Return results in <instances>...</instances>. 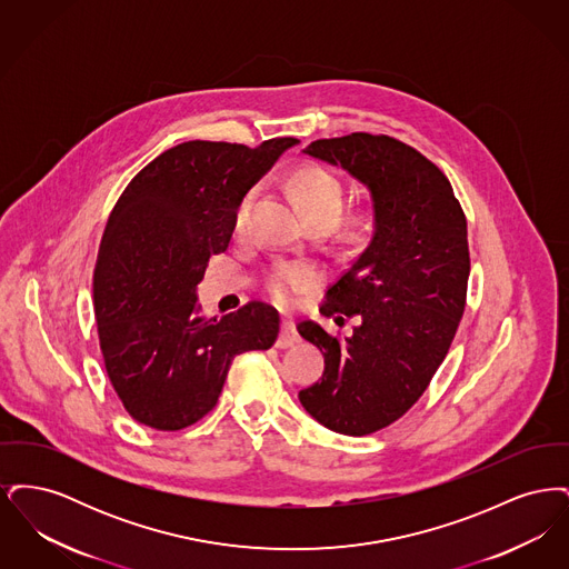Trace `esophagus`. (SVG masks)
<instances>
[{"label": "esophagus", "instance_id": "1", "mask_svg": "<svg viewBox=\"0 0 569 569\" xmlns=\"http://www.w3.org/2000/svg\"><path fill=\"white\" fill-rule=\"evenodd\" d=\"M295 343H298V332L297 328H295V322L288 320V318H283V322H281V335H279V339H277V348L286 350V348H292Z\"/></svg>", "mask_w": 569, "mask_h": 569}]
</instances>
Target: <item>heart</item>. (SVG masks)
Returning a JSON list of instances; mask_svg holds the SVG:
<instances>
[{"label":"heart","instance_id":"b5f03b06","mask_svg":"<svg viewBox=\"0 0 569 569\" xmlns=\"http://www.w3.org/2000/svg\"><path fill=\"white\" fill-rule=\"evenodd\" d=\"M290 188L297 196L302 213L311 223L328 226L341 213L346 190H343L341 179L326 166H318V163L300 166L290 177ZM253 200H256V188H249L239 196V200L232 209V217H230L232 234L243 237L247 232ZM367 226H369V213L362 209H356L350 216L343 217L346 230H365ZM318 281H320V271L313 264L279 262L267 274L264 286H267V292L277 302L288 305L295 300L297 295L311 290Z\"/></svg>","mask_w":569,"mask_h":569}]
</instances>
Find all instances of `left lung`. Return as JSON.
Masks as SVG:
<instances>
[{"label":"left lung","instance_id":"1","mask_svg":"<svg viewBox=\"0 0 569 569\" xmlns=\"http://www.w3.org/2000/svg\"><path fill=\"white\" fill-rule=\"evenodd\" d=\"M302 153L341 166L373 200L371 243L326 292L346 339L305 320L302 339L325 353V373L298 392L335 433H376L413 406L457 335L469 279L467 219L446 174L390 136L353 132L311 142Z\"/></svg>","mask_w":569,"mask_h":569}]
</instances>
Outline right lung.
<instances>
[{
    "label": "right lung",
    "mask_w": 569,
    "mask_h": 569,
    "mask_svg": "<svg viewBox=\"0 0 569 569\" xmlns=\"http://www.w3.org/2000/svg\"><path fill=\"white\" fill-rule=\"evenodd\" d=\"M297 142H181L119 196L98 251L93 309L110 383L140 425L191 427L216 407L234 356L274 343L272 307L253 300L207 320L196 290L209 258L228 249L239 196Z\"/></svg>",
    "instance_id": "right-lung-1"
}]
</instances>
